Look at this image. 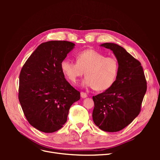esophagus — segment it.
<instances>
[{"label":"esophagus","instance_id":"1","mask_svg":"<svg viewBox=\"0 0 160 160\" xmlns=\"http://www.w3.org/2000/svg\"><path fill=\"white\" fill-rule=\"evenodd\" d=\"M81 97L82 98H86L87 97H88V95H87V93H85V92L81 91Z\"/></svg>","mask_w":160,"mask_h":160}]
</instances>
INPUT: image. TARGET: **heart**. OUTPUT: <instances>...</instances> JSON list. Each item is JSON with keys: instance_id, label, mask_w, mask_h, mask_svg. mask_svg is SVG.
<instances>
[{"instance_id": "obj_1", "label": "heart", "mask_w": 160, "mask_h": 160, "mask_svg": "<svg viewBox=\"0 0 160 160\" xmlns=\"http://www.w3.org/2000/svg\"><path fill=\"white\" fill-rule=\"evenodd\" d=\"M62 72L72 83H76L79 77H86L82 85L94 88L96 91L109 89L118 78L119 63L116 57H107L95 49H88L79 52L76 62L68 59L61 62Z\"/></svg>"}]
</instances>
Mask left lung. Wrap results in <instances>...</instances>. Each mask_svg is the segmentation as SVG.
<instances>
[{"label":"left lung","instance_id":"1","mask_svg":"<svg viewBox=\"0 0 160 160\" xmlns=\"http://www.w3.org/2000/svg\"><path fill=\"white\" fill-rule=\"evenodd\" d=\"M101 46L113 51L119 61V69L114 84L93 96L95 107L92 116L99 129L116 132L128 126L139 114L147 81L141 62L122 47L111 42Z\"/></svg>","mask_w":160,"mask_h":160}]
</instances>
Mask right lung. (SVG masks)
I'll return each mask as SVG.
<instances>
[{"label": "right lung", "instance_id": "obj_1", "mask_svg": "<svg viewBox=\"0 0 160 160\" xmlns=\"http://www.w3.org/2000/svg\"><path fill=\"white\" fill-rule=\"evenodd\" d=\"M75 44L52 41L38 46L22 66L19 75L18 100L27 121L45 133L60 129L80 92L65 78L61 63Z\"/></svg>", "mask_w": 160, "mask_h": 160}]
</instances>
